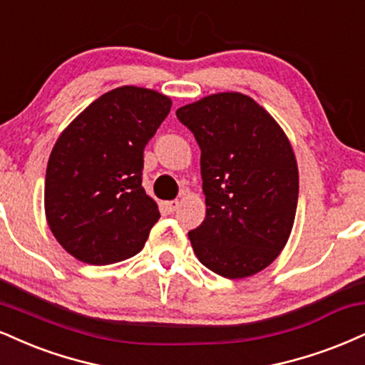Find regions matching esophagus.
I'll use <instances>...</instances> for the list:
<instances>
[{
  "label": "esophagus",
  "instance_id": "1",
  "mask_svg": "<svg viewBox=\"0 0 365 365\" xmlns=\"http://www.w3.org/2000/svg\"><path fill=\"white\" fill-rule=\"evenodd\" d=\"M165 207L168 212H175L180 207V200H170V202H165Z\"/></svg>",
  "mask_w": 365,
  "mask_h": 365
}]
</instances>
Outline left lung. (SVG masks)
Instances as JSON below:
<instances>
[{"label": "left lung", "instance_id": "left-lung-1", "mask_svg": "<svg viewBox=\"0 0 365 365\" xmlns=\"http://www.w3.org/2000/svg\"><path fill=\"white\" fill-rule=\"evenodd\" d=\"M200 148L204 222L188 232L202 265L226 279L267 269L291 236L299 171L287 135L248 95L225 91L177 110Z\"/></svg>", "mask_w": 365, "mask_h": 365}]
</instances>
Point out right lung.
Wrapping results in <instances>:
<instances>
[{"label":"right lung","instance_id":"add662e5","mask_svg":"<svg viewBox=\"0 0 365 365\" xmlns=\"http://www.w3.org/2000/svg\"><path fill=\"white\" fill-rule=\"evenodd\" d=\"M170 108L163 93L120 86L88 105L57 138L43 205L52 235L76 260L108 265L143 250L160 219L143 188V155Z\"/></svg>","mask_w":365,"mask_h":365}]
</instances>
